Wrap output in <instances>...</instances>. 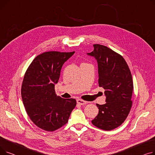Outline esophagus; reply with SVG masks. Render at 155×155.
Listing matches in <instances>:
<instances>
[{"instance_id": "obj_1", "label": "esophagus", "mask_w": 155, "mask_h": 155, "mask_svg": "<svg viewBox=\"0 0 155 155\" xmlns=\"http://www.w3.org/2000/svg\"><path fill=\"white\" fill-rule=\"evenodd\" d=\"M77 104H80V105H85L86 104H87V101H83L82 99H77Z\"/></svg>"}]
</instances>
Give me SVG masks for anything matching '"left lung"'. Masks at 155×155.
I'll list each match as a JSON object with an SVG mask.
<instances>
[{
	"instance_id": "8db88e82",
	"label": "left lung",
	"mask_w": 155,
	"mask_h": 155,
	"mask_svg": "<svg viewBox=\"0 0 155 155\" xmlns=\"http://www.w3.org/2000/svg\"><path fill=\"white\" fill-rule=\"evenodd\" d=\"M94 50L88 55L98 63L99 85L104 90L106 99L103 105L97 104V116L93 125L110 131L123 124L132 107L133 82L131 73L124 58L103 45H94Z\"/></svg>"
}]
</instances>
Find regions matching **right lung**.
I'll return each mask as SVG.
<instances>
[{"label": "right lung", "mask_w": 155, "mask_h": 155, "mask_svg": "<svg viewBox=\"0 0 155 155\" xmlns=\"http://www.w3.org/2000/svg\"><path fill=\"white\" fill-rule=\"evenodd\" d=\"M74 53L45 52L36 57L24 75L23 104L32 123L45 131H54L66 124L76 106L75 99H63L54 91L63 64Z\"/></svg>", "instance_id": "1"}]
</instances>
